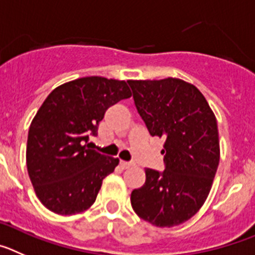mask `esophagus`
Listing matches in <instances>:
<instances>
[{"label":"esophagus","instance_id":"34e87169","mask_svg":"<svg viewBox=\"0 0 255 255\" xmlns=\"http://www.w3.org/2000/svg\"><path fill=\"white\" fill-rule=\"evenodd\" d=\"M132 162L129 161H125V160H121V166L123 167V169H128L129 166H132Z\"/></svg>","mask_w":255,"mask_h":255}]
</instances>
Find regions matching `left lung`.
I'll return each instance as SVG.
<instances>
[{
    "label": "left lung",
    "instance_id": "1",
    "mask_svg": "<svg viewBox=\"0 0 255 255\" xmlns=\"http://www.w3.org/2000/svg\"><path fill=\"white\" fill-rule=\"evenodd\" d=\"M128 84L150 134L165 139V170L144 169L146 182L133 190L130 203L153 226H178L198 212L212 188L220 161L216 117L203 94L184 80Z\"/></svg>",
    "mask_w": 255,
    "mask_h": 255
}]
</instances>
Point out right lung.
Segmentation results:
<instances>
[{
  "label": "right lung",
  "instance_id": "1",
  "mask_svg": "<svg viewBox=\"0 0 255 255\" xmlns=\"http://www.w3.org/2000/svg\"><path fill=\"white\" fill-rule=\"evenodd\" d=\"M132 96L126 81L81 77L54 89L31 121L26 144L27 174L39 201L58 215L93 206L103 179L119 159L89 148L108 108Z\"/></svg>",
  "mask_w": 255,
  "mask_h": 255
}]
</instances>
